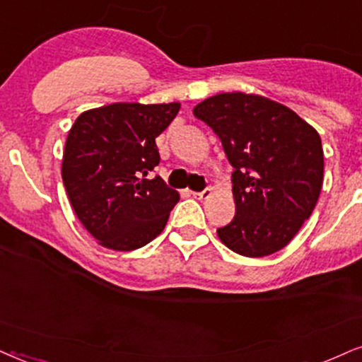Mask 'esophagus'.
Listing matches in <instances>:
<instances>
[{"mask_svg":"<svg viewBox=\"0 0 362 362\" xmlns=\"http://www.w3.org/2000/svg\"><path fill=\"white\" fill-rule=\"evenodd\" d=\"M210 195H212V187H207V189H204L202 192H194V197H195V199H199V200L209 199Z\"/></svg>","mask_w":362,"mask_h":362,"instance_id":"esophagus-1","label":"esophagus"}]
</instances>
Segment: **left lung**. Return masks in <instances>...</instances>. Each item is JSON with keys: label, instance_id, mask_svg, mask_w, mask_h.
Segmentation results:
<instances>
[{"label": "left lung", "instance_id": "obj_1", "mask_svg": "<svg viewBox=\"0 0 362 362\" xmlns=\"http://www.w3.org/2000/svg\"><path fill=\"white\" fill-rule=\"evenodd\" d=\"M194 115L217 134L234 167L235 217L217 228L218 239L245 257L281 250L321 194V136L291 108L240 91L204 100Z\"/></svg>", "mask_w": 362, "mask_h": 362}]
</instances>
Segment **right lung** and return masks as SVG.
<instances>
[{
	"mask_svg": "<svg viewBox=\"0 0 362 362\" xmlns=\"http://www.w3.org/2000/svg\"><path fill=\"white\" fill-rule=\"evenodd\" d=\"M180 103H112L83 112L63 152L62 177L83 227L103 247L135 250L167 226L178 194L155 175V139Z\"/></svg>",
	"mask_w": 362,
	"mask_h": 362,
	"instance_id": "right-lung-1",
	"label": "right lung"
}]
</instances>
